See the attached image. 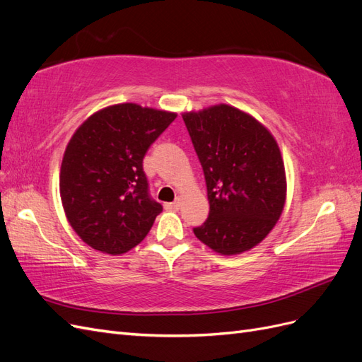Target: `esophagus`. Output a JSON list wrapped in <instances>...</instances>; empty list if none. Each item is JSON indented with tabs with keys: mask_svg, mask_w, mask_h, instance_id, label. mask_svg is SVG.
<instances>
[{
	"mask_svg": "<svg viewBox=\"0 0 362 362\" xmlns=\"http://www.w3.org/2000/svg\"><path fill=\"white\" fill-rule=\"evenodd\" d=\"M164 206H166V210H170V211H178V210H180V206H181V201H180V199H177V201H173V202L166 204Z\"/></svg>",
	"mask_w": 362,
	"mask_h": 362,
	"instance_id": "obj_1",
	"label": "esophagus"
}]
</instances>
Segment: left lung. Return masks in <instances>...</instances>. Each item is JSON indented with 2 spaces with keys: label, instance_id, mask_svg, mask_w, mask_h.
I'll return each instance as SVG.
<instances>
[{
  "label": "left lung",
  "instance_id": "8db88e82",
  "mask_svg": "<svg viewBox=\"0 0 362 362\" xmlns=\"http://www.w3.org/2000/svg\"><path fill=\"white\" fill-rule=\"evenodd\" d=\"M182 119L210 202L208 218L193 233L217 254H242L262 242L282 214L287 181L279 146L255 117L226 104Z\"/></svg>",
  "mask_w": 362,
  "mask_h": 362
}]
</instances>
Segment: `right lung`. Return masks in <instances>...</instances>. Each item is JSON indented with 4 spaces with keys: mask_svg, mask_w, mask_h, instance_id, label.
Returning <instances> with one entry per match:
<instances>
[{
    "mask_svg": "<svg viewBox=\"0 0 362 362\" xmlns=\"http://www.w3.org/2000/svg\"><path fill=\"white\" fill-rule=\"evenodd\" d=\"M175 117L133 103L116 104L75 131L62 161L60 196L84 243L120 255L146 237L163 206L149 194L144 158Z\"/></svg>",
    "mask_w": 362,
    "mask_h": 362,
    "instance_id": "right-lung-1",
    "label": "right lung"
}]
</instances>
